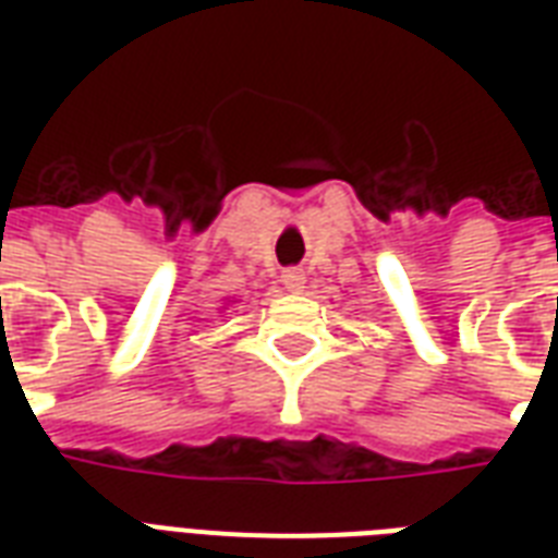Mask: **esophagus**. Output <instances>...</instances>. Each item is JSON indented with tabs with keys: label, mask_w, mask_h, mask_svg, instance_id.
I'll list each match as a JSON object with an SVG mask.
<instances>
[{
	"label": "esophagus",
	"mask_w": 558,
	"mask_h": 558,
	"mask_svg": "<svg viewBox=\"0 0 558 558\" xmlns=\"http://www.w3.org/2000/svg\"><path fill=\"white\" fill-rule=\"evenodd\" d=\"M304 271L301 269H287L283 271V287H287V292H292V295H301L304 292Z\"/></svg>",
	"instance_id": "1"
}]
</instances>
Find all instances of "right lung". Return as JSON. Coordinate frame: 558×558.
I'll list each match as a JSON object with an SVG mask.
<instances>
[{"label": "right lung", "mask_w": 558, "mask_h": 558, "mask_svg": "<svg viewBox=\"0 0 558 558\" xmlns=\"http://www.w3.org/2000/svg\"><path fill=\"white\" fill-rule=\"evenodd\" d=\"M222 310H226V306H222Z\"/></svg>", "instance_id": "1"}]
</instances>
